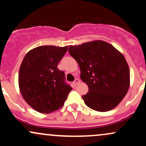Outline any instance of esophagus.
I'll list each match as a JSON object with an SVG mask.
<instances>
[{"mask_svg": "<svg viewBox=\"0 0 146 146\" xmlns=\"http://www.w3.org/2000/svg\"><path fill=\"white\" fill-rule=\"evenodd\" d=\"M80 82V80H79V79H75L74 82H73V84H74V85H75V86H76V85H78Z\"/></svg>", "mask_w": 146, "mask_h": 146, "instance_id": "1", "label": "esophagus"}]
</instances>
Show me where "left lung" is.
Here are the masks:
<instances>
[{"label": "left lung", "mask_w": 146, "mask_h": 146, "mask_svg": "<svg viewBox=\"0 0 146 146\" xmlns=\"http://www.w3.org/2000/svg\"><path fill=\"white\" fill-rule=\"evenodd\" d=\"M70 55L80 68V78L88 86L82 95L87 106L99 112L115 108L130 86V69L123 54L112 44L95 40L70 45Z\"/></svg>", "instance_id": "1"}]
</instances>
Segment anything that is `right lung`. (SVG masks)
Segmentation results:
<instances>
[{
	"instance_id": "add662e5",
	"label": "right lung",
	"mask_w": 146,
	"mask_h": 146,
	"mask_svg": "<svg viewBox=\"0 0 146 146\" xmlns=\"http://www.w3.org/2000/svg\"><path fill=\"white\" fill-rule=\"evenodd\" d=\"M68 46H40L29 51L22 62L18 75L21 93L31 108L51 113L63 106L72 88L65 82L58 63Z\"/></svg>"
}]
</instances>
